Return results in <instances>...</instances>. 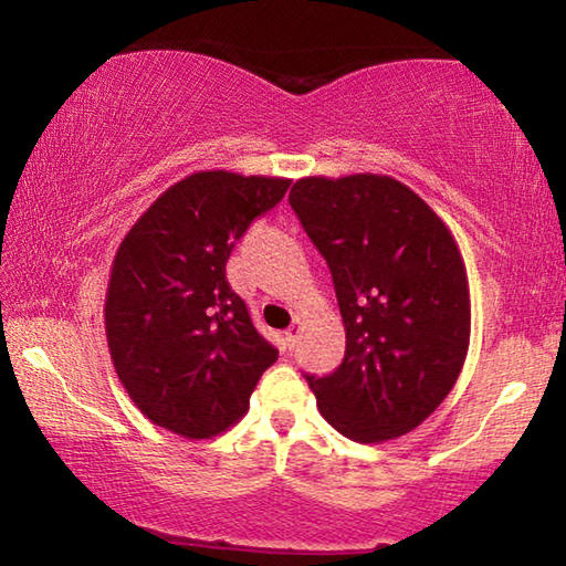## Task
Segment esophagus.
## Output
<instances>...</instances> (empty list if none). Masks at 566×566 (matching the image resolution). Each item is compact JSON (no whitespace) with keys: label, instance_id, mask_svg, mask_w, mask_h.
Segmentation results:
<instances>
[{"label":"esophagus","instance_id":"esophagus-1","mask_svg":"<svg viewBox=\"0 0 566 566\" xmlns=\"http://www.w3.org/2000/svg\"><path fill=\"white\" fill-rule=\"evenodd\" d=\"M300 334H302V322H300V319H294V322H292V327L284 332V347H290V349H292L294 344H296V339H300Z\"/></svg>","mask_w":566,"mask_h":566}]
</instances>
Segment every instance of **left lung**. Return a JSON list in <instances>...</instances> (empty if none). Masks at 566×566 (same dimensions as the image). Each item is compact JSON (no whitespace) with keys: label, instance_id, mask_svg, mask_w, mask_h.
Wrapping results in <instances>:
<instances>
[{"label":"left lung","instance_id":"8db88e82","mask_svg":"<svg viewBox=\"0 0 566 566\" xmlns=\"http://www.w3.org/2000/svg\"><path fill=\"white\" fill-rule=\"evenodd\" d=\"M290 205L327 260L347 332L329 377H306L352 442L417 429L457 385L472 304L462 252L437 212L387 175L302 177Z\"/></svg>","mask_w":566,"mask_h":566}]
</instances>
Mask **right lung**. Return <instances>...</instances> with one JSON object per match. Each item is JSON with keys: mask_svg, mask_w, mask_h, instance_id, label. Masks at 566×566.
I'll use <instances>...</instances> for the list:
<instances>
[{"mask_svg": "<svg viewBox=\"0 0 566 566\" xmlns=\"http://www.w3.org/2000/svg\"><path fill=\"white\" fill-rule=\"evenodd\" d=\"M292 179L195 171L132 224L114 254L104 329L114 371L142 415L212 439L247 415L276 349L227 282V260Z\"/></svg>", "mask_w": 566, "mask_h": 566, "instance_id": "right-lung-1", "label": "right lung"}]
</instances>
